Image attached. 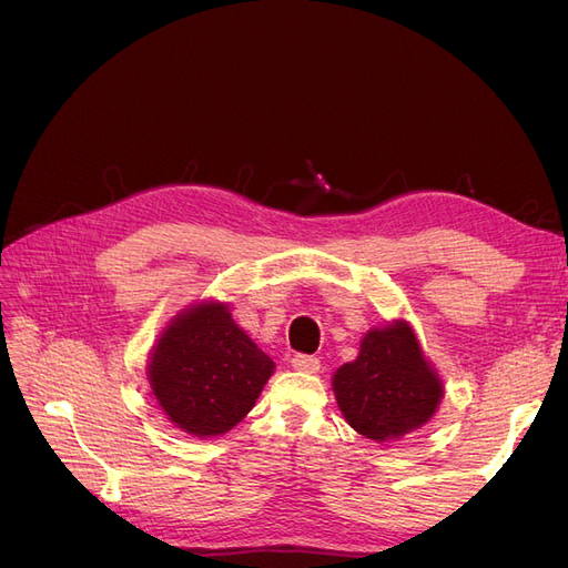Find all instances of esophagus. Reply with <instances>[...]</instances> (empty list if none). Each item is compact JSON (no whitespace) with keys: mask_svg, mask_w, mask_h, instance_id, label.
<instances>
[{"mask_svg":"<svg viewBox=\"0 0 568 568\" xmlns=\"http://www.w3.org/2000/svg\"><path fill=\"white\" fill-rule=\"evenodd\" d=\"M291 365H294V369L305 372V374H317L320 372V359L313 357V355H294Z\"/></svg>","mask_w":568,"mask_h":568,"instance_id":"esophagus-1","label":"esophagus"}]
</instances>
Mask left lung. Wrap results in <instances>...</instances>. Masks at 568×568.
I'll return each mask as SVG.
<instances>
[{"mask_svg":"<svg viewBox=\"0 0 568 568\" xmlns=\"http://www.w3.org/2000/svg\"><path fill=\"white\" fill-rule=\"evenodd\" d=\"M332 388L343 419L376 443L417 432L436 415L445 393L405 320L369 329L353 363L334 372Z\"/></svg>","mask_w":568,"mask_h":568,"instance_id":"obj_1","label":"left lung"}]
</instances>
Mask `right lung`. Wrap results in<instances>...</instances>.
<instances>
[{"mask_svg":"<svg viewBox=\"0 0 568 568\" xmlns=\"http://www.w3.org/2000/svg\"><path fill=\"white\" fill-rule=\"evenodd\" d=\"M274 372L230 305H186L149 353L146 376L165 417L196 438L227 434L253 409Z\"/></svg>","mask_w":568,"mask_h":568,"instance_id":"1","label":"right lung"}]
</instances>
